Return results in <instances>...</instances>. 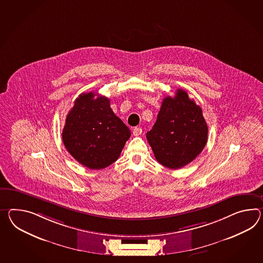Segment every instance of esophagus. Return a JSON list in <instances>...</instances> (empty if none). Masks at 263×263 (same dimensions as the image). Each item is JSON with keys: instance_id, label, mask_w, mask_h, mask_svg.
<instances>
[{"instance_id": "obj_1", "label": "esophagus", "mask_w": 263, "mask_h": 263, "mask_svg": "<svg viewBox=\"0 0 263 263\" xmlns=\"http://www.w3.org/2000/svg\"><path fill=\"white\" fill-rule=\"evenodd\" d=\"M141 132H142V129L140 128V127H135L133 129V135L134 136H140L141 134Z\"/></svg>"}]
</instances>
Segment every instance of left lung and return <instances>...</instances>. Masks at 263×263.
Returning a JSON list of instances; mask_svg holds the SVG:
<instances>
[{
  "label": "left lung",
  "instance_id": "obj_1",
  "mask_svg": "<svg viewBox=\"0 0 263 263\" xmlns=\"http://www.w3.org/2000/svg\"><path fill=\"white\" fill-rule=\"evenodd\" d=\"M156 160L163 166L179 169L195 160L208 139L202 110L186 91L177 90L161 103L154 126L146 133Z\"/></svg>",
  "mask_w": 263,
  "mask_h": 263
}]
</instances>
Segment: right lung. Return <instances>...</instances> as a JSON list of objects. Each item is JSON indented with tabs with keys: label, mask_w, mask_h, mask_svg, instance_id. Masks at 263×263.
I'll return each instance as SVG.
<instances>
[{
	"label": "right lung",
	"mask_w": 263,
	"mask_h": 263,
	"mask_svg": "<svg viewBox=\"0 0 263 263\" xmlns=\"http://www.w3.org/2000/svg\"><path fill=\"white\" fill-rule=\"evenodd\" d=\"M130 136V129L110 107L108 98L93 92L75 100L63 130L64 146L71 156L84 166L98 170L118 160Z\"/></svg>",
	"instance_id": "1"
}]
</instances>
